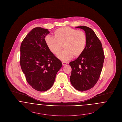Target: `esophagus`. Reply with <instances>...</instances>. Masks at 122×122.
I'll list each match as a JSON object with an SVG mask.
<instances>
[{"label": "esophagus", "mask_w": 122, "mask_h": 122, "mask_svg": "<svg viewBox=\"0 0 122 122\" xmlns=\"http://www.w3.org/2000/svg\"><path fill=\"white\" fill-rule=\"evenodd\" d=\"M62 64L63 66H65L67 64V63L65 62H62Z\"/></svg>", "instance_id": "34e87169"}]
</instances>
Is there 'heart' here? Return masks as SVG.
I'll list each match as a JSON object with an SVG mask.
<instances>
[{"label": "heart", "instance_id": "obj_1", "mask_svg": "<svg viewBox=\"0 0 122 122\" xmlns=\"http://www.w3.org/2000/svg\"><path fill=\"white\" fill-rule=\"evenodd\" d=\"M54 37L46 36L45 41L49 50L57 55L62 48L65 50L58 56L61 60L66 61L75 57H78L84 52L87 43L86 34L82 31L69 27L56 29L54 32Z\"/></svg>", "mask_w": 122, "mask_h": 122}]
</instances>
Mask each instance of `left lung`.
Masks as SVG:
<instances>
[{
  "mask_svg": "<svg viewBox=\"0 0 122 122\" xmlns=\"http://www.w3.org/2000/svg\"><path fill=\"white\" fill-rule=\"evenodd\" d=\"M76 27L85 31L87 43L83 54L69 63L72 68L70 79L76 90L85 91L93 88L100 77L104 54L102 43L93 30L86 26Z\"/></svg>",
  "mask_w": 122,
  "mask_h": 122,
  "instance_id": "1",
  "label": "left lung"
}]
</instances>
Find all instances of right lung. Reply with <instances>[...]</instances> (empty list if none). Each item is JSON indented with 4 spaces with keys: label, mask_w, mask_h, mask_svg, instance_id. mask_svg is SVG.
I'll return each instance as SVG.
<instances>
[{
    "label": "right lung",
    "mask_w": 122,
    "mask_h": 122,
    "mask_svg": "<svg viewBox=\"0 0 122 122\" xmlns=\"http://www.w3.org/2000/svg\"><path fill=\"white\" fill-rule=\"evenodd\" d=\"M48 29L37 27L27 34L20 46V64L27 82L38 91L50 89L61 61L49 50L45 38Z\"/></svg>",
    "instance_id": "1"
}]
</instances>
